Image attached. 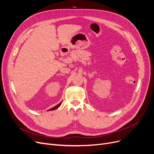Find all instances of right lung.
<instances>
[{
	"label": "right lung",
	"instance_id": "right-lung-1",
	"mask_svg": "<svg viewBox=\"0 0 154 154\" xmlns=\"http://www.w3.org/2000/svg\"><path fill=\"white\" fill-rule=\"evenodd\" d=\"M61 103H62V102H60L59 104H57V106H56L55 107H52V108H51V109H48V110H47V111H51V110H56V109H57L60 105H61Z\"/></svg>",
	"mask_w": 154,
	"mask_h": 154
}]
</instances>
